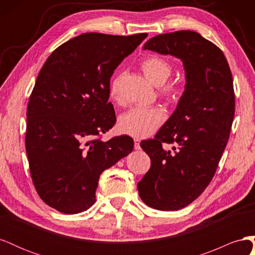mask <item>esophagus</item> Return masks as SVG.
I'll return each instance as SVG.
<instances>
[{
  "label": "esophagus",
  "instance_id": "esophagus-1",
  "mask_svg": "<svg viewBox=\"0 0 255 255\" xmlns=\"http://www.w3.org/2000/svg\"><path fill=\"white\" fill-rule=\"evenodd\" d=\"M134 148L135 150L140 149V139H134Z\"/></svg>",
  "mask_w": 255,
  "mask_h": 255
}]
</instances>
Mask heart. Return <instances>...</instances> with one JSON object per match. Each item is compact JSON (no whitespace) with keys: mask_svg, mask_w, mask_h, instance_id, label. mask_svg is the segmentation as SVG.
Wrapping results in <instances>:
<instances>
[{"mask_svg":"<svg viewBox=\"0 0 255 255\" xmlns=\"http://www.w3.org/2000/svg\"><path fill=\"white\" fill-rule=\"evenodd\" d=\"M140 68L153 85L159 86V94L169 102L179 101L184 94V84L180 81H166L172 73V65L163 57L150 56L143 59ZM122 75L115 76L110 84L109 95L114 101L120 100V82ZM166 119L165 111L159 106H134L123 113L118 120V128L123 134L135 138L151 136L163 125Z\"/></svg>","mask_w":255,"mask_h":255,"instance_id":"1","label":"heart"}]
</instances>
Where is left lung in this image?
Returning a JSON list of instances; mask_svg holds the SVG:
<instances>
[{"label":"left lung","mask_w":255,"mask_h":255,"mask_svg":"<svg viewBox=\"0 0 255 255\" xmlns=\"http://www.w3.org/2000/svg\"><path fill=\"white\" fill-rule=\"evenodd\" d=\"M143 49L180 58L186 75L171 117L140 142L151 167L138 183L139 197L156 210L177 211L208 186L226 149L235 113L232 72L217 45L192 30L157 35Z\"/></svg>","instance_id":"left-lung-1"}]
</instances>
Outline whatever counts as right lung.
<instances>
[{"mask_svg": "<svg viewBox=\"0 0 255 255\" xmlns=\"http://www.w3.org/2000/svg\"><path fill=\"white\" fill-rule=\"evenodd\" d=\"M148 34L86 33L52 52L38 74L26 111L30 176L42 201L64 214L96 202L99 177L133 151L129 136L102 141L116 123L111 78Z\"/></svg>", "mask_w": 255, "mask_h": 255, "instance_id": "add662e5", "label": "right lung"}]
</instances>
